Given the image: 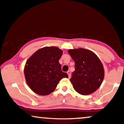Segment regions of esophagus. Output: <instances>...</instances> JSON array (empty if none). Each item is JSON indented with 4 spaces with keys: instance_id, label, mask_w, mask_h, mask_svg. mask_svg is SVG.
<instances>
[{
    "instance_id": "1",
    "label": "esophagus",
    "mask_w": 124,
    "mask_h": 124,
    "mask_svg": "<svg viewBox=\"0 0 124 124\" xmlns=\"http://www.w3.org/2000/svg\"><path fill=\"white\" fill-rule=\"evenodd\" d=\"M67 74H68V76H69V78L70 77V76H71V72H70V71H68L67 72Z\"/></svg>"
}]
</instances>
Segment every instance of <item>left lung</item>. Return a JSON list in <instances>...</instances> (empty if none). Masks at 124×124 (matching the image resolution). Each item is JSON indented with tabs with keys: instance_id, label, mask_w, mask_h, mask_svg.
<instances>
[{
	"instance_id": "obj_1",
	"label": "left lung",
	"mask_w": 124,
	"mask_h": 124,
	"mask_svg": "<svg viewBox=\"0 0 124 124\" xmlns=\"http://www.w3.org/2000/svg\"><path fill=\"white\" fill-rule=\"evenodd\" d=\"M68 53L75 62V71L70 79L74 90L82 95L93 93L104 78L101 61L93 52L85 48L70 49Z\"/></svg>"
}]
</instances>
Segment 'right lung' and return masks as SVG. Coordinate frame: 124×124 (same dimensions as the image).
<instances>
[{
	"mask_svg": "<svg viewBox=\"0 0 124 124\" xmlns=\"http://www.w3.org/2000/svg\"><path fill=\"white\" fill-rule=\"evenodd\" d=\"M63 51L57 47H45L32 55L26 62L24 73L31 90L40 95L54 91L59 81L68 75L61 69L59 60Z\"/></svg>",
	"mask_w": 124,
	"mask_h": 124,
	"instance_id": "add662e5",
	"label": "right lung"
}]
</instances>
